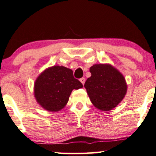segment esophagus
Listing matches in <instances>:
<instances>
[{
    "mask_svg": "<svg viewBox=\"0 0 156 156\" xmlns=\"http://www.w3.org/2000/svg\"><path fill=\"white\" fill-rule=\"evenodd\" d=\"M80 80V82H81V83H82V84H84V82H85V79H84V77L81 78Z\"/></svg>",
    "mask_w": 156,
    "mask_h": 156,
    "instance_id": "1",
    "label": "esophagus"
}]
</instances>
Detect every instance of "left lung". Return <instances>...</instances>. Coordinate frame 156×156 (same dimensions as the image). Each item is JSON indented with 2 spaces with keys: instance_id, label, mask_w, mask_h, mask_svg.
<instances>
[{
  "instance_id": "8db88e82",
  "label": "left lung",
  "mask_w": 156,
  "mask_h": 156,
  "mask_svg": "<svg viewBox=\"0 0 156 156\" xmlns=\"http://www.w3.org/2000/svg\"><path fill=\"white\" fill-rule=\"evenodd\" d=\"M91 76L84 83L90 101L98 109L112 110L124 99L127 91L124 76L108 63L95 64L90 68Z\"/></svg>"
}]
</instances>
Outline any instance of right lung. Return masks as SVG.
<instances>
[{"mask_svg": "<svg viewBox=\"0 0 156 156\" xmlns=\"http://www.w3.org/2000/svg\"><path fill=\"white\" fill-rule=\"evenodd\" d=\"M83 87L72 69L53 66L45 69L34 82V95L40 106L52 112L61 111L68 103L73 90Z\"/></svg>", "mask_w": 156, "mask_h": 156, "instance_id": "add662e5", "label": "right lung"}]
</instances>
